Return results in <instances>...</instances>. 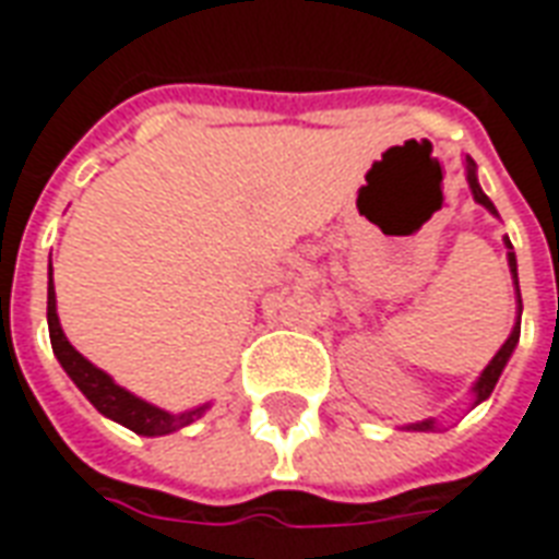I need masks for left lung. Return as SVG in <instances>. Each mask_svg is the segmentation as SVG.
<instances>
[{"label": "left lung", "instance_id": "left-lung-1", "mask_svg": "<svg viewBox=\"0 0 559 559\" xmlns=\"http://www.w3.org/2000/svg\"><path fill=\"white\" fill-rule=\"evenodd\" d=\"M464 167H467V185L469 191H473V200L479 203V206H485L488 212H491L493 218H500L497 215V209H493V203L488 200V194L481 191L479 185V176H476V160L464 158ZM506 242V260H509V272H512V284H515V302H518V311H515V326H512V332H509V338L503 341V347L493 353V359L488 365H485V371L479 374V380L473 383V407L476 404H481V401L488 399L493 392V386H497V380H500V374H503L506 362L512 359V353H515L518 347V338H521V290H518V260H515V251H512V242H509V236L503 239ZM437 428V419H421V421H411V425H404V431H433Z\"/></svg>", "mask_w": 559, "mask_h": 559}]
</instances>
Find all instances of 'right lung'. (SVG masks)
Masks as SVG:
<instances>
[{
  "label": "right lung",
  "instance_id": "obj_1",
  "mask_svg": "<svg viewBox=\"0 0 559 559\" xmlns=\"http://www.w3.org/2000/svg\"><path fill=\"white\" fill-rule=\"evenodd\" d=\"M47 326H50V344H53V353L59 365L66 368V374L74 380V386L90 399V404L95 411L107 416V419L126 425L128 431L143 433V437H164V433H173L197 421L203 413L212 407V401L200 404V407H191V411L182 413H167L148 404V401L138 399L134 392H128L126 386H119L114 377L102 371L98 365H92L83 353H78L71 347V341L66 338L62 332V323H59V314H56V290H53V263L47 266Z\"/></svg>",
  "mask_w": 559,
  "mask_h": 559
}]
</instances>
